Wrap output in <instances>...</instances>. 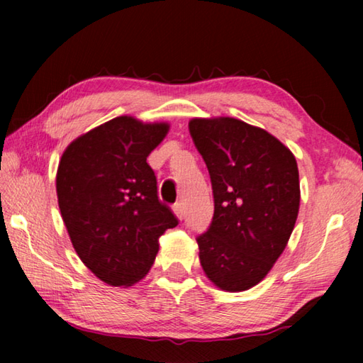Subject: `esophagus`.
Wrapping results in <instances>:
<instances>
[{"label": "esophagus", "mask_w": 363, "mask_h": 363, "mask_svg": "<svg viewBox=\"0 0 363 363\" xmlns=\"http://www.w3.org/2000/svg\"><path fill=\"white\" fill-rule=\"evenodd\" d=\"M174 214L177 216V219L182 220V218H184V206H182V203H176L174 205Z\"/></svg>", "instance_id": "obj_1"}]
</instances>
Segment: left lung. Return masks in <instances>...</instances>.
<instances>
[{"mask_svg":"<svg viewBox=\"0 0 363 363\" xmlns=\"http://www.w3.org/2000/svg\"><path fill=\"white\" fill-rule=\"evenodd\" d=\"M189 131L214 196L213 223L196 238L200 264L220 290H250L274 267L296 224V158L266 130L230 116L192 118Z\"/></svg>","mask_w":363,"mask_h":363,"instance_id":"left-lung-1","label":"left lung"}]
</instances>
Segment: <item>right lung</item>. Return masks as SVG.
<instances>
[{
    "label": "right lung",
    "instance_id": "add662e5",
    "mask_svg": "<svg viewBox=\"0 0 363 363\" xmlns=\"http://www.w3.org/2000/svg\"><path fill=\"white\" fill-rule=\"evenodd\" d=\"M168 131L164 121L116 116L70 143L59 162L57 201L73 248L110 286L143 280L155 261L158 238L177 225L158 200L147 163Z\"/></svg>",
    "mask_w": 363,
    "mask_h": 363
}]
</instances>
